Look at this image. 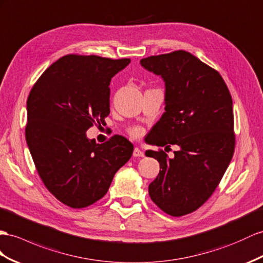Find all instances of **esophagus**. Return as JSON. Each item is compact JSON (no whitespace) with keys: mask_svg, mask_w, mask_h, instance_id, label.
I'll return each mask as SVG.
<instances>
[{"mask_svg":"<svg viewBox=\"0 0 263 263\" xmlns=\"http://www.w3.org/2000/svg\"><path fill=\"white\" fill-rule=\"evenodd\" d=\"M133 157H136V158H140V157H144V153L141 151L139 147H134V150H133Z\"/></svg>","mask_w":263,"mask_h":263,"instance_id":"1","label":"esophagus"}]
</instances>
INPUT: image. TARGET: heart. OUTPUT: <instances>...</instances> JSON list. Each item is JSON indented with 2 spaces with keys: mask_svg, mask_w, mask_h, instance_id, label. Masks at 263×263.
<instances>
[{
  "mask_svg": "<svg viewBox=\"0 0 263 263\" xmlns=\"http://www.w3.org/2000/svg\"><path fill=\"white\" fill-rule=\"evenodd\" d=\"M127 133H129L130 137H132L133 139H139L143 134V129L141 126H131L130 129L127 130Z\"/></svg>",
  "mask_w": 263,
  "mask_h": 263,
  "instance_id": "1",
  "label": "heart"
}]
</instances>
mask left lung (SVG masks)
Returning a JSON list of instances; mask_svg holds the SVG:
<instances>
[{
  "label": "left lung",
  "mask_w": 263,
  "mask_h": 263,
  "mask_svg": "<svg viewBox=\"0 0 263 263\" xmlns=\"http://www.w3.org/2000/svg\"><path fill=\"white\" fill-rule=\"evenodd\" d=\"M140 63L165 82V112L150 131V143L180 146L173 159L161 149L145 153L161 169L149 194L163 212L182 217L205 203L230 164L235 146L232 98L221 74L186 51Z\"/></svg>",
  "instance_id": "1"
}]
</instances>
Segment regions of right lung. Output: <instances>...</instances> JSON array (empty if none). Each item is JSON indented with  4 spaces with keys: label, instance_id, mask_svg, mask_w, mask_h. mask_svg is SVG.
Returning <instances> with one entry per match:
<instances>
[{
    "label": "right lung",
    "instance_id": "add662e5",
    "mask_svg": "<svg viewBox=\"0 0 263 263\" xmlns=\"http://www.w3.org/2000/svg\"><path fill=\"white\" fill-rule=\"evenodd\" d=\"M130 59L67 54L50 65L30 91L25 139L40 178L59 201L86 208L105 196L132 156L119 134L104 143L85 132L110 114V82Z\"/></svg>",
    "mask_w": 263,
    "mask_h": 263
}]
</instances>
